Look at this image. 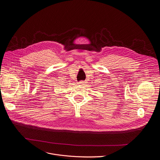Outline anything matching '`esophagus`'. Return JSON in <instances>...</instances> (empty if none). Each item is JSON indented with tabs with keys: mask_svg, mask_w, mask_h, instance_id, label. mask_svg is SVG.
I'll return each mask as SVG.
<instances>
[{
	"mask_svg": "<svg viewBox=\"0 0 160 160\" xmlns=\"http://www.w3.org/2000/svg\"><path fill=\"white\" fill-rule=\"evenodd\" d=\"M79 83H80V84H82V85H83L84 83H85V81H83V80H82V81H80V82H79Z\"/></svg>",
	"mask_w": 160,
	"mask_h": 160,
	"instance_id": "34e87169",
	"label": "esophagus"
}]
</instances>
